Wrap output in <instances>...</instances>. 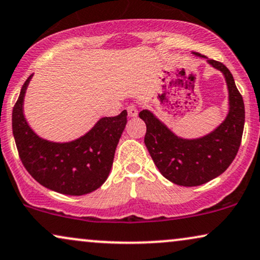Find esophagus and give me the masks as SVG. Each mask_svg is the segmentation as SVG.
<instances>
[{"label": "esophagus", "mask_w": 260, "mask_h": 260, "mask_svg": "<svg viewBox=\"0 0 260 260\" xmlns=\"http://www.w3.org/2000/svg\"><path fill=\"white\" fill-rule=\"evenodd\" d=\"M126 110H127V114H129V117H131V118L137 117L138 110H137V106L135 105V104H130V105L126 107Z\"/></svg>", "instance_id": "34e87169"}]
</instances>
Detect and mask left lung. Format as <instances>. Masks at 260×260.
<instances>
[{
    "mask_svg": "<svg viewBox=\"0 0 260 260\" xmlns=\"http://www.w3.org/2000/svg\"><path fill=\"white\" fill-rule=\"evenodd\" d=\"M208 63L223 74L229 93V112L214 131L186 140L172 133L150 111L143 110L138 114L147 125L144 144L155 166L166 179L180 186H198L223 173L233 162L241 143L245 124L241 94L223 63L214 59H208Z\"/></svg>",
    "mask_w": 260,
    "mask_h": 260,
    "instance_id": "left-lung-1",
    "label": "left lung"
}]
</instances>
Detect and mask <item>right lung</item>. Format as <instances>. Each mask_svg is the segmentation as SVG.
Returning a JSON list of instances; mask_svg holds the SVG:
<instances>
[{
  "label": "right lung",
  "mask_w": 260,
  "mask_h": 260,
  "mask_svg": "<svg viewBox=\"0 0 260 260\" xmlns=\"http://www.w3.org/2000/svg\"><path fill=\"white\" fill-rule=\"evenodd\" d=\"M32 75L23 83L13 109V135L21 162L40 185L69 196H82L105 183L114 151L126 125L125 110L104 117L82 137L56 143L40 138L23 116V98Z\"/></svg>",
  "instance_id": "right-lung-1"
}]
</instances>
